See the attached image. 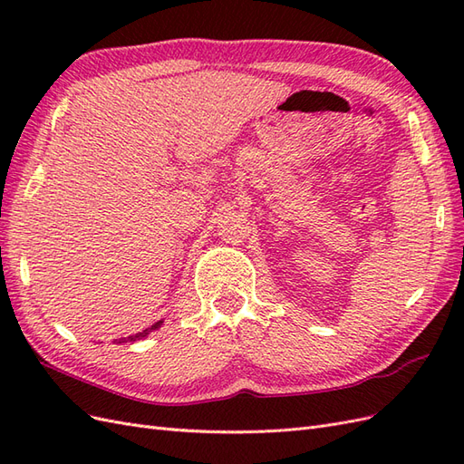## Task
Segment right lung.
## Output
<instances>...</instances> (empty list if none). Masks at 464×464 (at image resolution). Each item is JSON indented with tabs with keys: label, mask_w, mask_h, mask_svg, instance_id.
<instances>
[{
	"label": "right lung",
	"mask_w": 464,
	"mask_h": 464,
	"mask_svg": "<svg viewBox=\"0 0 464 464\" xmlns=\"http://www.w3.org/2000/svg\"><path fill=\"white\" fill-rule=\"evenodd\" d=\"M162 325V321H159V323H154V325L150 327V329H147V331H143V333H137V334H133V336H128V341H137V339H141V336H147L149 334V331H154V329H159ZM125 339H120L118 343H128Z\"/></svg>",
	"instance_id": "right-lung-1"
}]
</instances>
